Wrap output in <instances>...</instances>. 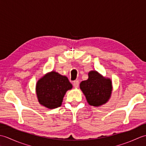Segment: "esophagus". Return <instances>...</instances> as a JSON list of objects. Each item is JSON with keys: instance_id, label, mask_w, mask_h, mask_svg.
Segmentation results:
<instances>
[{"instance_id": "34e87169", "label": "esophagus", "mask_w": 146, "mask_h": 146, "mask_svg": "<svg viewBox=\"0 0 146 146\" xmlns=\"http://www.w3.org/2000/svg\"><path fill=\"white\" fill-rule=\"evenodd\" d=\"M73 85L74 86V87L78 88V86H79V81H78V80H75V81H74Z\"/></svg>"}]
</instances>
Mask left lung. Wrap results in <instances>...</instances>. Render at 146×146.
Segmentation results:
<instances>
[{
	"label": "left lung",
	"mask_w": 146,
	"mask_h": 146,
	"mask_svg": "<svg viewBox=\"0 0 146 146\" xmlns=\"http://www.w3.org/2000/svg\"><path fill=\"white\" fill-rule=\"evenodd\" d=\"M80 86L88 103L96 107L106 103L112 90L111 80L104 78L95 71L89 72L88 79L82 81Z\"/></svg>",
	"instance_id": "left-lung-1"
}]
</instances>
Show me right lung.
<instances>
[{"instance_id": "right-lung-1", "label": "right lung", "mask_w": 146, "mask_h": 146, "mask_svg": "<svg viewBox=\"0 0 146 146\" xmlns=\"http://www.w3.org/2000/svg\"><path fill=\"white\" fill-rule=\"evenodd\" d=\"M72 85L68 78L52 71L40 79L36 84V94L40 104L49 109L61 106L63 98Z\"/></svg>"}]
</instances>
